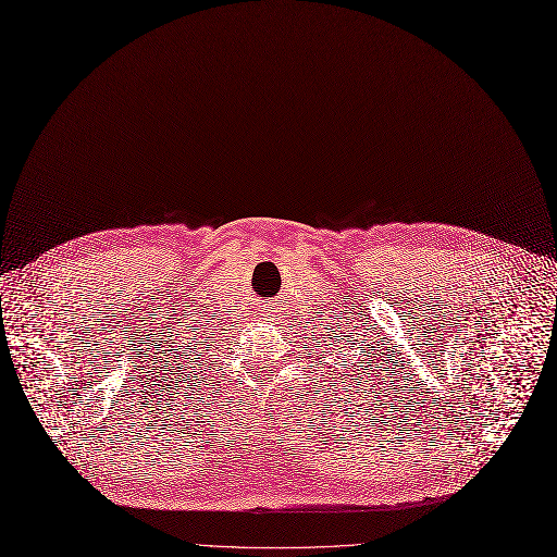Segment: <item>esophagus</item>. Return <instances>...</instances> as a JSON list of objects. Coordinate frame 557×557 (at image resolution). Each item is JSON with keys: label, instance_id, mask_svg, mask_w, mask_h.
<instances>
[{"label": "esophagus", "instance_id": "esophagus-1", "mask_svg": "<svg viewBox=\"0 0 557 557\" xmlns=\"http://www.w3.org/2000/svg\"><path fill=\"white\" fill-rule=\"evenodd\" d=\"M274 312H276V310H274V308H268V310H265V317H268V321H270V319H272V317H274Z\"/></svg>", "mask_w": 557, "mask_h": 557}]
</instances>
